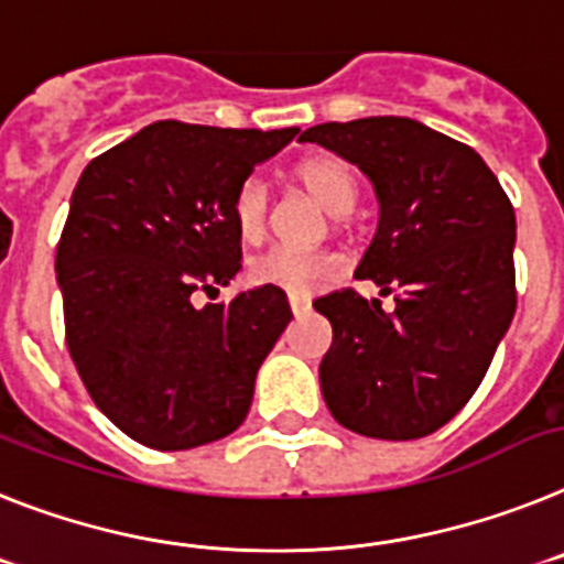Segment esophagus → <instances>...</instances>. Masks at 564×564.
Listing matches in <instances>:
<instances>
[{
  "mask_svg": "<svg viewBox=\"0 0 564 564\" xmlns=\"http://www.w3.org/2000/svg\"><path fill=\"white\" fill-rule=\"evenodd\" d=\"M289 310H292V315H306V312H312V301H303V297H289Z\"/></svg>",
  "mask_w": 564,
  "mask_h": 564,
  "instance_id": "obj_1",
  "label": "esophagus"
}]
</instances>
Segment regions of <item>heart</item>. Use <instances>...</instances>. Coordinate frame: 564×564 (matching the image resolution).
<instances>
[{
  "instance_id": "obj_1",
  "label": "heart",
  "mask_w": 564,
  "mask_h": 564,
  "mask_svg": "<svg viewBox=\"0 0 564 564\" xmlns=\"http://www.w3.org/2000/svg\"><path fill=\"white\" fill-rule=\"evenodd\" d=\"M295 181L323 209L335 218H346L355 209L357 181L349 166L335 155H310L295 166ZM269 189L258 175L241 181L232 195V224L247 243H258L267 235ZM340 272L335 254L301 252L272 247L252 258L249 281L254 286H272L289 297H310Z\"/></svg>"
}]
</instances>
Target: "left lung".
<instances>
[{
	"label": "left lung",
	"mask_w": 564,
	"mask_h": 564,
	"mask_svg": "<svg viewBox=\"0 0 564 564\" xmlns=\"http://www.w3.org/2000/svg\"><path fill=\"white\" fill-rule=\"evenodd\" d=\"M301 141L351 161L375 184L380 224L355 275L394 295V312L355 289L317 297L332 323L323 400L364 437H425L471 400L511 326V200L471 147L414 119L329 121Z\"/></svg>",
	"instance_id": "obj_1"
}]
</instances>
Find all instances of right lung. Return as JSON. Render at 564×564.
I'll return each instance as SVG.
<instances>
[{"mask_svg":"<svg viewBox=\"0 0 564 564\" xmlns=\"http://www.w3.org/2000/svg\"><path fill=\"white\" fill-rule=\"evenodd\" d=\"M286 130L155 121L85 166L56 247L73 364L127 437L184 452L232 434L292 321L281 289L198 310L241 269L232 195Z\"/></svg>","mask_w":564,"mask_h":564,"instance_id":"add662e5","label":"right lung"}]
</instances>
